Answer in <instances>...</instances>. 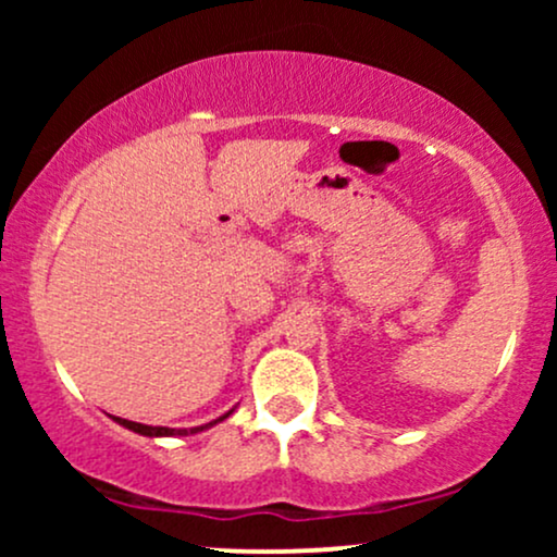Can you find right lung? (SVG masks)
Returning a JSON list of instances; mask_svg holds the SVG:
<instances>
[{"label":"right lung","mask_w":557,"mask_h":557,"mask_svg":"<svg viewBox=\"0 0 557 557\" xmlns=\"http://www.w3.org/2000/svg\"><path fill=\"white\" fill-rule=\"evenodd\" d=\"M233 411H235V406L227 408V411L220 413V417H214L209 421H198V424H146V421H133V419H125V417H112V419L117 421L120 426H125V430L144 434V437H188V434L212 430L214 424L225 421Z\"/></svg>","instance_id":"right-lung-1"}]
</instances>
